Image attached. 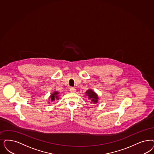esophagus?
I'll list each match as a JSON object with an SVG mask.
<instances>
[{
  "label": "esophagus",
  "mask_w": 154,
  "mask_h": 154,
  "mask_svg": "<svg viewBox=\"0 0 154 154\" xmlns=\"http://www.w3.org/2000/svg\"><path fill=\"white\" fill-rule=\"evenodd\" d=\"M69 91H70V92H75V89L74 88L71 87V88H69Z\"/></svg>",
  "instance_id": "1"
}]
</instances>
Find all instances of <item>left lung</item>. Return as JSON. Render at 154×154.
<instances>
[{"label": "left lung", "instance_id": "1", "mask_svg": "<svg viewBox=\"0 0 154 154\" xmlns=\"http://www.w3.org/2000/svg\"><path fill=\"white\" fill-rule=\"evenodd\" d=\"M86 96H88V100H90L91 104H96L98 102L99 97L95 91L91 89H89L85 92Z\"/></svg>", "mask_w": 154, "mask_h": 154}]
</instances>
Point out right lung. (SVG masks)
Returning <instances> with one entry per match:
<instances>
[{
  "instance_id": "add662e5",
  "label": "right lung",
  "mask_w": 154,
  "mask_h": 154,
  "mask_svg": "<svg viewBox=\"0 0 154 154\" xmlns=\"http://www.w3.org/2000/svg\"><path fill=\"white\" fill-rule=\"evenodd\" d=\"M59 92L57 91H54L53 93H52L51 94V96L49 97V101L48 103H51V102H53L56 100H59Z\"/></svg>"
}]
</instances>
